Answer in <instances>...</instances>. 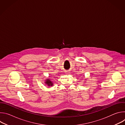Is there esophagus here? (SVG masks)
Segmentation results:
<instances>
[{
	"label": "esophagus",
	"instance_id": "1",
	"mask_svg": "<svg viewBox=\"0 0 125 125\" xmlns=\"http://www.w3.org/2000/svg\"><path fill=\"white\" fill-rule=\"evenodd\" d=\"M65 73H66V74H69V73H70V72H69V71H66V72H65Z\"/></svg>",
	"mask_w": 125,
	"mask_h": 125
}]
</instances>
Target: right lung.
I'll use <instances>...</instances> for the list:
<instances>
[{
    "instance_id": "right-lung-1",
    "label": "right lung",
    "mask_w": 125,
    "mask_h": 125,
    "mask_svg": "<svg viewBox=\"0 0 125 125\" xmlns=\"http://www.w3.org/2000/svg\"><path fill=\"white\" fill-rule=\"evenodd\" d=\"M45 81H44V83L45 84H46V85H47L49 87H51L53 86V83L52 82V81H51V80L49 78L46 79V80H45Z\"/></svg>"
}]
</instances>
